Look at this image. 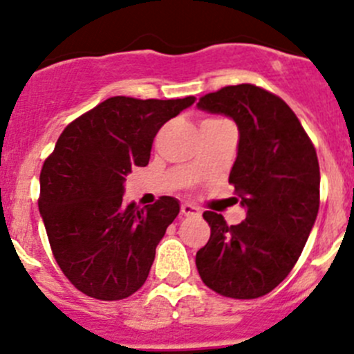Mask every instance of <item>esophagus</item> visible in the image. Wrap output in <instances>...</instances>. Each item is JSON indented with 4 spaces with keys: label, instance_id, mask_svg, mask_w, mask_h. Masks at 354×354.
Here are the masks:
<instances>
[{
    "label": "esophagus",
    "instance_id": "obj_1",
    "mask_svg": "<svg viewBox=\"0 0 354 354\" xmlns=\"http://www.w3.org/2000/svg\"><path fill=\"white\" fill-rule=\"evenodd\" d=\"M181 214L187 217H197L200 216V210L195 205H192V203H183L181 205Z\"/></svg>",
    "mask_w": 354,
    "mask_h": 354
}]
</instances>
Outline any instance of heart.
Wrapping results in <instances>:
<instances>
[{
	"mask_svg": "<svg viewBox=\"0 0 354 354\" xmlns=\"http://www.w3.org/2000/svg\"><path fill=\"white\" fill-rule=\"evenodd\" d=\"M207 121H216V120H207Z\"/></svg>",
	"mask_w": 354,
	"mask_h": 354,
	"instance_id": "1",
	"label": "heart"
}]
</instances>
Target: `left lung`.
<instances>
[{
    "instance_id": "8db88e82",
    "label": "left lung",
    "mask_w": 354,
    "mask_h": 354,
    "mask_svg": "<svg viewBox=\"0 0 354 354\" xmlns=\"http://www.w3.org/2000/svg\"><path fill=\"white\" fill-rule=\"evenodd\" d=\"M197 108L236 123L240 140L230 183L246 217L227 226L221 214L205 210L210 238L195 263L212 291L259 298L286 279L315 224L320 198L315 147L286 102L252 84L203 95Z\"/></svg>"
}]
</instances>
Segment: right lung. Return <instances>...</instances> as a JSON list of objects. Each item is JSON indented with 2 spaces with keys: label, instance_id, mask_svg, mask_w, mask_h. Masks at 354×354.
<instances>
[{
  "label": "right lung",
  "instance_id": "obj_1",
  "mask_svg": "<svg viewBox=\"0 0 354 354\" xmlns=\"http://www.w3.org/2000/svg\"><path fill=\"white\" fill-rule=\"evenodd\" d=\"M194 102L116 95L59 135L41 171L39 212L59 269L84 295L114 301L144 286L180 202L123 205L124 178L147 166L160 127Z\"/></svg>",
  "mask_w": 354,
  "mask_h": 354
}]
</instances>
